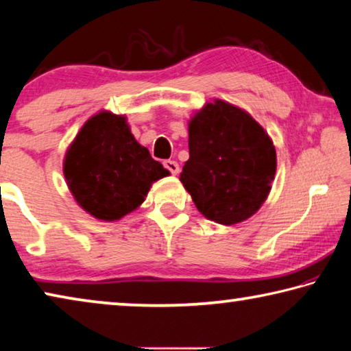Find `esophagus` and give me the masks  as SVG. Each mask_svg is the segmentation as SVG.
<instances>
[{"label": "esophagus", "mask_w": 351, "mask_h": 351, "mask_svg": "<svg viewBox=\"0 0 351 351\" xmlns=\"http://www.w3.org/2000/svg\"><path fill=\"white\" fill-rule=\"evenodd\" d=\"M164 167L167 169L171 175H178L180 173V164H178L176 161H164Z\"/></svg>", "instance_id": "34e87169"}]
</instances>
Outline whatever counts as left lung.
Wrapping results in <instances>:
<instances>
[{
  "label": "left lung",
  "mask_w": 351,
  "mask_h": 351,
  "mask_svg": "<svg viewBox=\"0 0 351 351\" xmlns=\"http://www.w3.org/2000/svg\"><path fill=\"white\" fill-rule=\"evenodd\" d=\"M189 154L180 181L210 221H245L268 198L276 148L263 127L239 106L218 99L206 104L189 122Z\"/></svg>",
  "instance_id": "obj_1"
}]
</instances>
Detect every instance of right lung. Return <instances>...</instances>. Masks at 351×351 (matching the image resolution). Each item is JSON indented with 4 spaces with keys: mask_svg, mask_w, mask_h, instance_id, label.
Instances as JSON below:
<instances>
[{
    "mask_svg": "<svg viewBox=\"0 0 351 351\" xmlns=\"http://www.w3.org/2000/svg\"><path fill=\"white\" fill-rule=\"evenodd\" d=\"M63 173L77 203L94 218L114 221L139 207L169 170L130 132L125 116L102 111L69 145Z\"/></svg>",
    "mask_w": 351,
    "mask_h": 351,
    "instance_id": "obj_1",
    "label": "right lung"
}]
</instances>
